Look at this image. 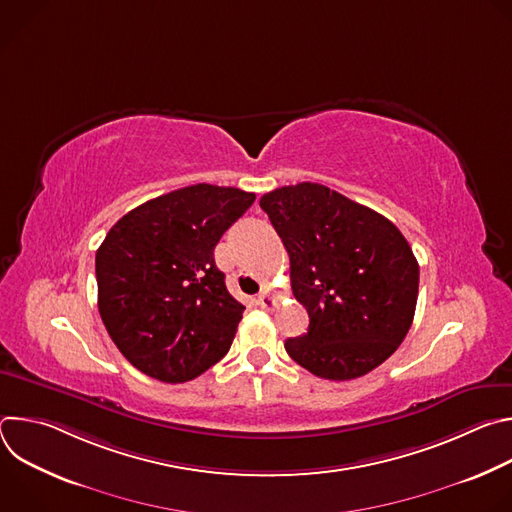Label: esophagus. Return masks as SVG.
Masks as SVG:
<instances>
[{
    "mask_svg": "<svg viewBox=\"0 0 512 512\" xmlns=\"http://www.w3.org/2000/svg\"><path fill=\"white\" fill-rule=\"evenodd\" d=\"M257 304H259L263 310H267V308H271V306L275 304V300L269 296V291H261V294L257 296Z\"/></svg>",
    "mask_w": 512,
    "mask_h": 512,
    "instance_id": "1",
    "label": "esophagus"
}]
</instances>
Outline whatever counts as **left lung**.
Masks as SVG:
<instances>
[{"mask_svg": "<svg viewBox=\"0 0 512 512\" xmlns=\"http://www.w3.org/2000/svg\"><path fill=\"white\" fill-rule=\"evenodd\" d=\"M289 255L304 336L287 354L312 375L350 381L383 364L407 336L419 289L417 259L401 231L369 206L302 182L259 200Z\"/></svg>", "mask_w": 512, "mask_h": 512, "instance_id": "1", "label": "left lung"}]
</instances>
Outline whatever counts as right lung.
<instances>
[{
  "label": "right lung",
  "instance_id": "1",
  "mask_svg": "<svg viewBox=\"0 0 512 512\" xmlns=\"http://www.w3.org/2000/svg\"><path fill=\"white\" fill-rule=\"evenodd\" d=\"M253 192L186 186L129 210L97 249L99 314L141 373L184 383L221 360L245 306L225 285L214 247Z\"/></svg>",
  "mask_w": 512,
  "mask_h": 512
}]
</instances>
